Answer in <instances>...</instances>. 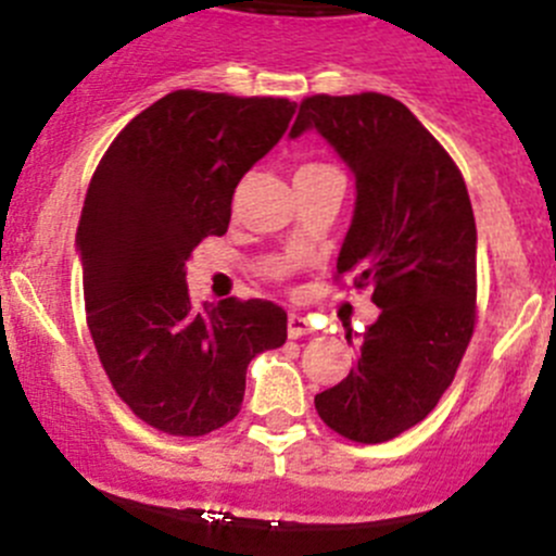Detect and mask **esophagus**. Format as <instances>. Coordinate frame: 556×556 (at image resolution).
<instances>
[{
	"mask_svg": "<svg viewBox=\"0 0 556 556\" xmlns=\"http://www.w3.org/2000/svg\"><path fill=\"white\" fill-rule=\"evenodd\" d=\"M306 333H312L309 320H306V317H301V315H295V312H290V317H288V337L290 339H301V337H306Z\"/></svg>",
	"mask_w": 556,
	"mask_h": 556,
	"instance_id": "34e87169",
	"label": "esophagus"
}]
</instances>
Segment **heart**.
Masks as SVG:
<instances>
[{
    "mask_svg": "<svg viewBox=\"0 0 556 556\" xmlns=\"http://www.w3.org/2000/svg\"><path fill=\"white\" fill-rule=\"evenodd\" d=\"M326 168H331V165H323V163H306V165H301V168L295 170V174H315V170H326Z\"/></svg>",
    "mask_w": 556,
    "mask_h": 556,
    "instance_id": "obj_1",
    "label": "heart"
}]
</instances>
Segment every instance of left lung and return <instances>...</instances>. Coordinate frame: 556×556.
Masks as SVG:
<instances>
[{
	"label": "left lung",
	"mask_w": 556,
	"mask_h": 556,
	"mask_svg": "<svg viewBox=\"0 0 556 556\" xmlns=\"http://www.w3.org/2000/svg\"><path fill=\"white\" fill-rule=\"evenodd\" d=\"M306 129H317L355 176L337 277L371 288L380 306L355 369L317 393L315 407L342 438L386 443L438 407L476 331L472 203L451 154L393 97L312 94L290 138Z\"/></svg>",
	"instance_id": "1"
}]
</instances>
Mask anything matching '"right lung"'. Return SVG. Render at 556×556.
Returning <instances> with one entry per match:
<instances>
[{
	"mask_svg": "<svg viewBox=\"0 0 556 556\" xmlns=\"http://www.w3.org/2000/svg\"><path fill=\"white\" fill-rule=\"evenodd\" d=\"M293 113L285 97L170 91L113 138L91 176L75 236L86 323L113 391L160 432L201 438L233 421L250 361L288 339L274 301L198 309L185 266L228 230L241 176Z\"/></svg>",
	"mask_w": 556,
	"mask_h": 556,
	"instance_id": "obj_1",
	"label": "right lung"
}]
</instances>
